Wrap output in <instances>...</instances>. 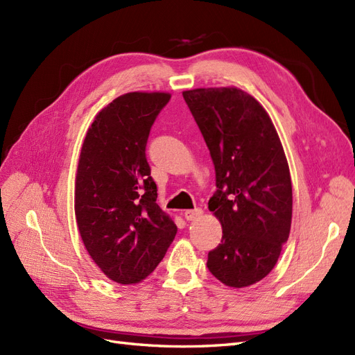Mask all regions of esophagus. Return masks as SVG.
I'll return each mask as SVG.
<instances>
[{
	"mask_svg": "<svg viewBox=\"0 0 355 355\" xmlns=\"http://www.w3.org/2000/svg\"><path fill=\"white\" fill-rule=\"evenodd\" d=\"M202 214V210L201 209H192V210H185V219L187 220H196L198 219Z\"/></svg>",
	"mask_w": 355,
	"mask_h": 355,
	"instance_id": "1",
	"label": "esophagus"
}]
</instances>
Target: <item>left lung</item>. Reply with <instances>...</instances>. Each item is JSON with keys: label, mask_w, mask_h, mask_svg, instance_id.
<instances>
[{"label": "left lung", "mask_w": 355, "mask_h": 355, "mask_svg": "<svg viewBox=\"0 0 355 355\" xmlns=\"http://www.w3.org/2000/svg\"><path fill=\"white\" fill-rule=\"evenodd\" d=\"M210 151L216 192L209 210L222 241L207 268L230 287H247L271 272L292 225V180L270 115L235 87L182 93Z\"/></svg>", "instance_id": "obj_1"}]
</instances>
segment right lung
Returning <instances> with one entry per match:
<instances>
[{
  "label": "right lung",
  "mask_w": 355,
  "mask_h": 355,
  "mask_svg": "<svg viewBox=\"0 0 355 355\" xmlns=\"http://www.w3.org/2000/svg\"><path fill=\"white\" fill-rule=\"evenodd\" d=\"M168 101V93L123 94L96 115L83 144L75 182L78 231L94 263L120 284L151 274L178 232L157 204L145 154Z\"/></svg>",
  "instance_id": "add662e5"
}]
</instances>
